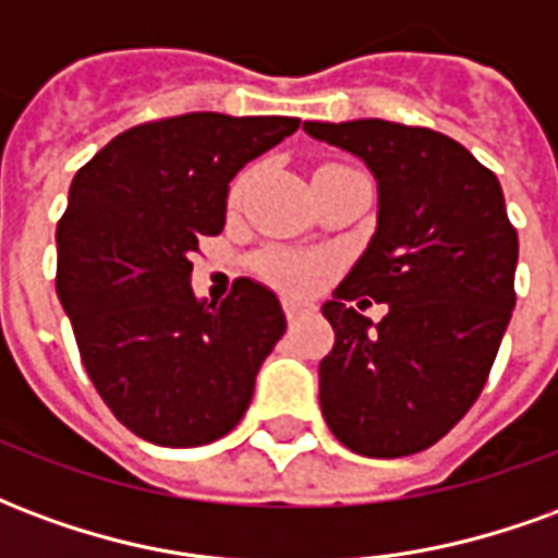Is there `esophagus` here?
Returning <instances> with one entry per match:
<instances>
[{
  "mask_svg": "<svg viewBox=\"0 0 558 558\" xmlns=\"http://www.w3.org/2000/svg\"><path fill=\"white\" fill-rule=\"evenodd\" d=\"M283 311H287V319H290V323H302V319H307V316H314L316 307L311 302L287 299V302H283Z\"/></svg>",
  "mask_w": 558,
  "mask_h": 558,
  "instance_id": "obj_1",
  "label": "esophagus"
}]
</instances>
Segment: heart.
I'll list each match as a JSON object with an SVG mask.
<instances>
[{
    "instance_id": "obj_1",
    "label": "heart",
    "mask_w": 558,
    "mask_h": 558,
    "mask_svg": "<svg viewBox=\"0 0 558 558\" xmlns=\"http://www.w3.org/2000/svg\"><path fill=\"white\" fill-rule=\"evenodd\" d=\"M268 275L278 280L280 287H290V290H302L314 278V266L302 263V259H292V256H275L268 263Z\"/></svg>"
}]
</instances>
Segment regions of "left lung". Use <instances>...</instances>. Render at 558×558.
I'll return each instance as SVG.
<instances>
[{
	"instance_id": "obj_1",
	"label": "left lung",
	"mask_w": 558,
	"mask_h": 558,
	"mask_svg": "<svg viewBox=\"0 0 558 558\" xmlns=\"http://www.w3.org/2000/svg\"><path fill=\"white\" fill-rule=\"evenodd\" d=\"M376 179V230L323 314L319 407L350 451L407 457L439 442L478 400L514 311L517 230L502 184L430 128L386 119L304 122ZM389 304L371 324L363 295Z\"/></svg>"
}]
</instances>
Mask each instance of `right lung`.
<instances>
[{
    "mask_svg": "<svg viewBox=\"0 0 558 558\" xmlns=\"http://www.w3.org/2000/svg\"><path fill=\"white\" fill-rule=\"evenodd\" d=\"M295 131L292 116H172L110 140L71 182L56 292L98 395L146 442L227 436L287 331L251 278L220 304L196 299L191 254L223 230L235 172Z\"/></svg>",
    "mask_w": 558,
    "mask_h": 558,
    "instance_id": "add662e5",
    "label": "right lung"
}]
</instances>
